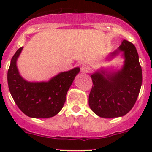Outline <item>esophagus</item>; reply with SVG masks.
<instances>
[{"label": "esophagus", "mask_w": 152, "mask_h": 152, "mask_svg": "<svg viewBox=\"0 0 152 152\" xmlns=\"http://www.w3.org/2000/svg\"><path fill=\"white\" fill-rule=\"evenodd\" d=\"M90 70V67L85 64L80 65V72H88Z\"/></svg>", "instance_id": "1"}]
</instances>
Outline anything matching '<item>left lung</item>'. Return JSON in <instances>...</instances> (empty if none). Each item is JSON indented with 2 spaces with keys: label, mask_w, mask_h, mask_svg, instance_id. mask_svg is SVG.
<instances>
[{
  "label": "left lung",
  "mask_w": 152,
  "mask_h": 152,
  "mask_svg": "<svg viewBox=\"0 0 152 152\" xmlns=\"http://www.w3.org/2000/svg\"><path fill=\"white\" fill-rule=\"evenodd\" d=\"M120 52L124 61L119 70L100 68L91 75L94 87L88 102L93 112L100 117L116 118L128 113L142 87V68L135 45L123 40L107 59L111 61Z\"/></svg>",
  "instance_id": "8db88e82"
}]
</instances>
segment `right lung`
Wrapping results in <instances>:
<instances>
[{"label": "right lung", "instance_id": "1", "mask_svg": "<svg viewBox=\"0 0 152 152\" xmlns=\"http://www.w3.org/2000/svg\"><path fill=\"white\" fill-rule=\"evenodd\" d=\"M23 47L16 52L7 72L9 91L19 109L31 118H50L61 111L68 91L80 68L60 72L47 81H29L17 68V59Z\"/></svg>", "mask_w": 152, "mask_h": 152}]
</instances>
